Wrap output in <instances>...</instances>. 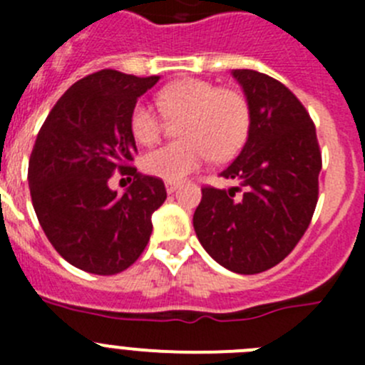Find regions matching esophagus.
<instances>
[{
    "label": "esophagus",
    "instance_id": "34e87169",
    "mask_svg": "<svg viewBox=\"0 0 365 365\" xmlns=\"http://www.w3.org/2000/svg\"><path fill=\"white\" fill-rule=\"evenodd\" d=\"M165 186H166V192L173 193L177 188H180V182H179V180H166Z\"/></svg>",
    "mask_w": 365,
    "mask_h": 365
}]
</instances>
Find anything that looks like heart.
Instances as JSON below:
<instances>
[{
    "label": "heart",
    "mask_w": 365,
    "mask_h": 365,
    "mask_svg": "<svg viewBox=\"0 0 365 365\" xmlns=\"http://www.w3.org/2000/svg\"><path fill=\"white\" fill-rule=\"evenodd\" d=\"M168 118H182L172 141L148 152L145 172L165 180H182L215 159H227L245 143L251 128L249 102L237 89H224L200 78H182L155 96ZM148 102H138L130 114V130L141 145H154L165 130V117Z\"/></svg>",
    "instance_id": "1"
}]
</instances>
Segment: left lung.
Segmentation results:
<instances>
[{"instance_id": "obj_1", "label": "left lung", "mask_w": 365, "mask_h": 365, "mask_svg": "<svg viewBox=\"0 0 365 365\" xmlns=\"http://www.w3.org/2000/svg\"><path fill=\"white\" fill-rule=\"evenodd\" d=\"M232 76L247 96L251 128L220 175L238 186H204L193 227L215 262L258 274L283 262L310 225L322 158L314 121L287 86L252 69Z\"/></svg>"}]
</instances>
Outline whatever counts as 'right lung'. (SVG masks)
Instances as JSON below:
<instances>
[{
	"mask_svg": "<svg viewBox=\"0 0 365 365\" xmlns=\"http://www.w3.org/2000/svg\"><path fill=\"white\" fill-rule=\"evenodd\" d=\"M159 76L102 69L75 82L44 120L29 163L37 220L55 251L76 269L113 276L133 265L152 235L165 182L130 165L136 141L130 114ZM118 169L133 185L108 188Z\"/></svg>",
	"mask_w": 365,
	"mask_h": 365,
	"instance_id": "right-lung-1",
	"label": "right lung"
}]
</instances>
